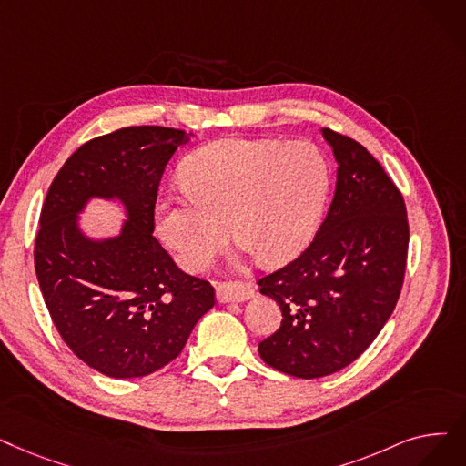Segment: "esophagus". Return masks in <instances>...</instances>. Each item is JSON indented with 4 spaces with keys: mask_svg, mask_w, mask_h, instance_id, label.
I'll return each instance as SVG.
<instances>
[{
    "mask_svg": "<svg viewBox=\"0 0 466 466\" xmlns=\"http://www.w3.org/2000/svg\"><path fill=\"white\" fill-rule=\"evenodd\" d=\"M253 286L249 281H218L217 300L218 302H241L253 297Z\"/></svg>",
    "mask_w": 466,
    "mask_h": 466,
    "instance_id": "1",
    "label": "esophagus"
}]
</instances>
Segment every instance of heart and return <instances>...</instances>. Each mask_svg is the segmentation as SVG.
Here are the masks:
<instances>
[{"instance_id": "heart-1", "label": "heart", "mask_w": 466, "mask_h": 466, "mask_svg": "<svg viewBox=\"0 0 466 466\" xmlns=\"http://www.w3.org/2000/svg\"><path fill=\"white\" fill-rule=\"evenodd\" d=\"M188 199L164 198L156 220L161 239L188 272L206 270L228 241L267 265L295 258L312 239L329 188V167L307 143L220 138L180 167Z\"/></svg>"}]
</instances>
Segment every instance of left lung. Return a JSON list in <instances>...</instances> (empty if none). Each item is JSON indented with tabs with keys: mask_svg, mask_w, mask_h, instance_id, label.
<instances>
[{
	"mask_svg": "<svg viewBox=\"0 0 466 466\" xmlns=\"http://www.w3.org/2000/svg\"><path fill=\"white\" fill-rule=\"evenodd\" d=\"M321 133L339 164L328 215L305 251L257 281L283 316L258 354L299 379L331 375L371 345L396 309L410 246L406 201L387 171L354 138Z\"/></svg>",
	"mask_w": 466,
	"mask_h": 466,
	"instance_id": "1",
	"label": "left lung"
}]
</instances>
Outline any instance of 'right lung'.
I'll return each mask as SVG.
<instances>
[{"instance_id":"1","label":"right lung","mask_w":466,"mask_h":466,"mask_svg":"<svg viewBox=\"0 0 466 466\" xmlns=\"http://www.w3.org/2000/svg\"><path fill=\"white\" fill-rule=\"evenodd\" d=\"M187 138L159 126L91 138L46 196L34 246L39 289L68 349L106 377L167 366L215 305L211 283L180 270L152 236L161 177ZM93 195L125 201L130 220L117 238L93 242L78 232L76 213Z\"/></svg>"}]
</instances>
